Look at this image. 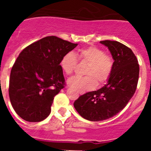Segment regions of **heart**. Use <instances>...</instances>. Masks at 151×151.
<instances>
[{
	"label": "heart",
	"mask_w": 151,
	"mask_h": 151,
	"mask_svg": "<svg viewBox=\"0 0 151 151\" xmlns=\"http://www.w3.org/2000/svg\"><path fill=\"white\" fill-rule=\"evenodd\" d=\"M88 63L85 69V76H74L68 80V84L80 91L94 89L97 85L106 82L112 74L113 60L104 54L102 49L90 46L78 50L76 57L72 52L64 54L60 61V66L67 76L71 75L77 64V59Z\"/></svg>",
	"instance_id": "1"
}]
</instances>
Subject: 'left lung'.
<instances>
[{"label":"left lung","mask_w":151,"mask_h":151,"mask_svg":"<svg viewBox=\"0 0 151 151\" xmlns=\"http://www.w3.org/2000/svg\"><path fill=\"white\" fill-rule=\"evenodd\" d=\"M107 47L114 60L107 83L101 88L80 96L74 107L85 119L105 120L116 115L134 95L139 77V64L129 47L116 41H100Z\"/></svg>","instance_id":"left-lung-1"}]
</instances>
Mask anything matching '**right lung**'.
I'll return each mask as SVG.
<instances>
[{
	"label": "right lung",
	"mask_w": 151,
	"mask_h": 151,
	"mask_svg": "<svg viewBox=\"0 0 151 151\" xmlns=\"http://www.w3.org/2000/svg\"><path fill=\"white\" fill-rule=\"evenodd\" d=\"M78 44L47 36L26 47L13 64L9 96L12 106L24 120H44L50 113L54 96L65 85L60 61Z\"/></svg>",
	"instance_id": "right-lung-1"
}]
</instances>
